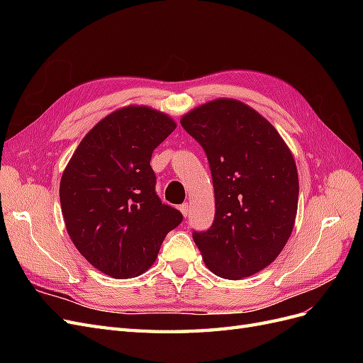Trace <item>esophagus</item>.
Here are the masks:
<instances>
[{
	"label": "esophagus",
	"mask_w": 363,
	"mask_h": 363,
	"mask_svg": "<svg viewBox=\"0 0 363 363\" xmlns=\"http://www.w3.org/2000/svg\"><path fill=\"white\" fill-rule=\"evenodd\" d=\"M180 212H182V215H183L184 218L189 216V206H188V203H184V204L180 206Z\"/></svg>",
	"instance_id": "esophagus-1"
}]
</instances>
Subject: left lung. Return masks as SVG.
Segmentation results:
<instances>
[{
	"mask_svg": "<svg viewBox=\"0 0 363 363\" xmlns=\"http://www.w3.org/2000/svg\"><path fill=\"white\" fill-rule=\"evenodd\" d=\"M206 151L215 189V219L194 232L206 267L240 280L276 260L298 207V172L286 142L268 119L233 98H218L182 116Z\"/></svg>",
	"mask_w": 363,
	"mask_h": 363,
	"instance_id": "obj_1",
	"label": "left lung"
}]
</instances>
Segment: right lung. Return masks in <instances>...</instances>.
Wrapping results in <instances>:
<instances>
[{"mask_svg":"<svg viewBox=\"0 0 363 363\" xmlns=\"http://www.w3.org/2000/svg\"><path fill=\"white\" fill-rule=\"evenodd\" d=\"M177 127L148 106H125L91 128L60 180L68 235L82 256L113 279H131L155 263L183 215L162 204L150 160Z\"/></svg>","mask_w":363,"mask_h":363,"instance_id":"right-lung-1","label":"right lung"}]
</instances>
